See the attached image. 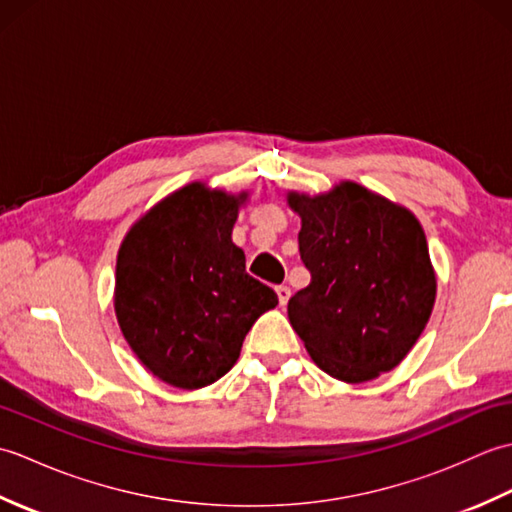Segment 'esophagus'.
<instances>
[{
    "mask_svg": "<svg viewBox=\"0 0 512 512\" xmlns=\"http://www.w3.org/2000/svg\"><path fill=\"white\" fill-rule=\"evenodd\" d=\"M275 292H277L279 306H281V308H286V303H288V299H290V295H292L290 288H288V286H277V288H275Z\"/></svg>",
    "mask_w": 512,
    "mask_h": 512,
    "instance_id": "34e87169",
    "label": "esophagus"
}]
</instances>
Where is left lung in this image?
Returning a JSON list of instances; mask_svg holds the SVG:
<instances>
[{
  "label": "left lung",
  "instance_id": "left-lung-1",
  "mask_svg": "<svg viewBox=\"0 0 512 512\" xmlns=\"http://www.w3.org/2000/svg\"><path fill=\"white\" fill-rule=\"evenodd\" d=\"M301 217L299 253L310 286L288 319L312 361L343 383L394 369L436 303L427 237L416 215L356 182L328 193H288Z\"/></svg>",
  "mask_w": 512,
  "mask_h": 512
}]
</instances>
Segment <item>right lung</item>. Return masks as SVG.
Here are the masks:
<instances>
[{
    "label": "right lung",
    "instance_id": "obj_1",
    "mask_svg": "<svg viewBox=\"0 0 512 512\" xmlns=\"http://www.w3.org/2000/svg\"><path fill=\"white\" fill-rule=\"evenodd\" d=\"M246 193L191 182L129 228L116 259L114 310L151 374L200 389L235 365L253 323L277 295L246 273L231 233Z\"/></svg>",
    "mask_w": 512,
    "mask_h": 512
}]
</instances>
